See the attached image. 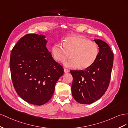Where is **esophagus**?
I'll return each instance as SVG.
<instances>
[{
	"label": "esophagus",
	"instance_id": "34e87169",
	"mask_svg": "<svg viewBox=\"0 0 128 128\" xmlns=\"http://www.w3.org/2000/svg\"><path fill=\"white\" fill-rule=\"evenodd\" d=\"M64 73H65V74H66V73H68L69 72V71H70V70H68V69L67 68H64Z\"/></svg>",
	"mask_w": 128,
	"mask_h": 128
}]
</instances>
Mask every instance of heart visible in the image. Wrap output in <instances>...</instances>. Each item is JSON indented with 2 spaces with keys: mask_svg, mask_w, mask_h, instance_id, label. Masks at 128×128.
I'll list each match as a JSON object with an SVG mask.
<instances>
[{
  "mask_svg": "<svg viewBox=\"0 0 128 128\" xmlns=\"http://www.w3.org/2000/svg\"><path fill=\"white\" fill-rule=\"evenodd\" d=\"M54 59L62 62L71 54L72 59L64 62L65 67L72 68H86L95 63L99 54L97 43L80 36H71L65 38L63 44L56 43L52 46Z\"/></svg>",
  "mask_w": 128,
  "mask_h": 128,
  "instance_id": "b5f03b06",
  "label": "heart"
}]
</instances>
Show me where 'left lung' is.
<instances>
[{"mask_svg": "<svg viewBox=\"0 0 128 128\" xmlns=\"http://www.w3.org/2000/svg\"><path fill=\"white\" fill-rule=\"evenodd\" d=\"M94 41L99 48L95 63L85 70L70 71L73 76L72 96L82 104H90L102 96L111 78L114 54L105 42L101 40Z\"/></svg>", "mask_w": 128, "mask_h": 128, "instance_id": "1", "label": "left lung"}]
</instances>
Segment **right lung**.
<instances>
[{"label":"right lung","mask_w":128,"mask_h":128,"mask_svg":"<svg viewBox=\"0 0 128 128\" xmlns=\"http://www.w3.org/2000/svg\"><path fill=\"white\" fill-rule=\"evenodd\" d=\"M45 36L25 35L10 53V67L13 84L19 96L32 104L41 106L52 98L64 69L46 47Z\"/></svg>","instance_id":"obj_1"}]
</instances>
